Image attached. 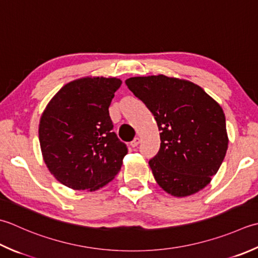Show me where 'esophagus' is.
I'll return each instance as SVG.
<instances>
[{
    "mask_svg": "<svg viewBox=\"0 0 258 258\" xmlns=\"http://www.w3.org/2000/svg\"><path fill=\"white\" fill-rule=\"evenodd\" d=\"M140 142H141V140H140V138H135L132 142H131V146H132V148H136V146H138L139 144H140Z\"/></svg>",
    "mask_w": 258,
    "mask_h": 258,
    "instance_id": "34e87169",
    "label": "esophagus"
}]
</instances>
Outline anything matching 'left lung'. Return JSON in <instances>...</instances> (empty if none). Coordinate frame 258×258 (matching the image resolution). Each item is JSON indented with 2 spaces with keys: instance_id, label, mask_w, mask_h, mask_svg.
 Returning <instances> with one entry per match:
<instances>
[{
  "instance_id": "obj_1",
  "label": "left lung",
  "mask_w": 258,
  "mask_h": 258,
  "mask_svg": "<svg viewBox=\"0 0 258 258\" xmlns=\"http://www.w3.org/2000/svg\"><path fill=\"white\" fill-rule=\"evenodd\" d=\"M125 84L153 114L161 131L160 151L149 162L156 182L178 198L203 190L228 149L221 106L189 80L158 75L132 77Z\"/></svg>"
}]
</instances>
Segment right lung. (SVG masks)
Segmentation results:
<instances>
[{"instance_id":"add662e5","label":"right lung","mask_w":258,"mask_h":258,"mask_svg":"<svg viewBox=\"0 0 258 258\" xmlns=\"http://www.w3.org/2000/svg\"><path fill=\"white\" fill-rule=\"evenodd\" d=\"M122 80L84 77L66 84L45 106L39 141L43 161L60 183L95 191L110 182L127 148L113 132L108 107Z\"/></svg>"}]
</instances>
